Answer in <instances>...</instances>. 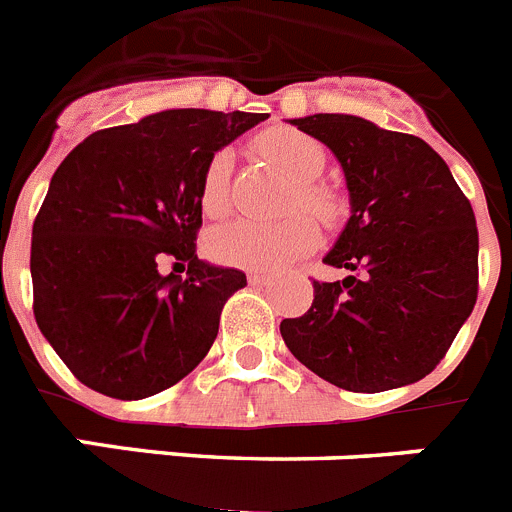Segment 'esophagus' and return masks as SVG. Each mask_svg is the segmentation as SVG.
<instances>
[{
    "label": "esophagus",
    "instance_id": "esophagus-1",
    "mask_svg": "<svg viewBox=\"0 0 512 512\" xmlns=\"http://www.w3.org/2000/svg\"><path fill=\"white\" fill-rule=\"evenodd\" d=\"M247 280H250V285H267V283H270V275L250 273V275H247Z\"/></svg>",
    "mask_w": 512,
    "mask_h": 512
}]
</instances>
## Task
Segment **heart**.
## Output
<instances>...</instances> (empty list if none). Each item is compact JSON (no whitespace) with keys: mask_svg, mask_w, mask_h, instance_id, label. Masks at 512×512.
I'll use <instances>...</instances> for the list:
<instances>
[{"mask_svg":"<svg viewBox=\"0 0 512 512\" xmlns=\"http://www.w3.org/2000/svg\"><path fill=\"white\" fill-rule=\"evenodd\" d=\"M255 147L293 181L285 209L308 211L324 227H334L342 219V193L319 178L326 165V150L319 140H313L306 132L278 127L262 132ZM227 178L229 153L219 150L211 155L201 176L199 199L204 214L222 216L227 211ZM316 245H319V229L306 214L285 216L273 224L234 219L211 229L206 237V252L216 262L247 267V270H278L306 257Z\"/></svg>","mask_w":512,"mask_h":512,"instance_id":"1","label":"heart"}]
</instances>
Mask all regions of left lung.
<instances>
[{
	"instance_id": "1",
	"label": "left lung",
	"mask_w": 512,
	"mask_h": 512,
	"mask_svg": "<svg viewBox=\"0 0 512 512\" xmlns=\"http://www.w3.org/2000/svg\"><path fill=\"white\" fill-rule=\"evenodd\" d=\"M331 147L352 216L313 280V303L280 321L285 347L336 388L380 393L421 380L449 352L480 288V237L469 199L421 137L349 114L293 119Z\"/></svg>"
}]
</instances>
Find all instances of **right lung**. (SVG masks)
Wrapping results in <instances>:
<instances>
[{"instance_id": "add662e5", "label": "right lung", "mask_w": 512, "mask_h": 512, "mask_svg": "<svg viewBox=\"0 0 512 512\" xmlns=\"http://www.w3.org/2000/svg\"><path fill=\"white\" fill-rule=\"evenodd\" d=\"M262 119L170 109L94 132L58 165L32 224V311L86 388L150 398L206 357L247 278L196 255L201 176ZM183 264L186 281L175 275Z\"/></svg>"}]
</instances>
